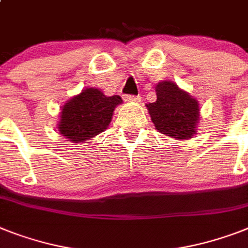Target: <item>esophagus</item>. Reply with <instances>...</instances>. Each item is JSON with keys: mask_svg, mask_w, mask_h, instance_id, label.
Segmentation results:
<instances>
[{"mask_svg": "<svg viewBox=\"0 0 248 248\" xmlns=\"http://www.w3.org/2000/svg\"><path fill=\"white\" fill-rule=\"evenodd\" d=\"M124 100H127V102H140L141 98L139 95H126L124 96Z\"/></svg>", "mask_w": 248, "mask_h": 248, "instance_id": "obj_1", "label": "esophagus"}]
</instances>
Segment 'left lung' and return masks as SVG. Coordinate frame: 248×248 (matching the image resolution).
Segmentation results:
<instances>
[{
  "mask_svg": "<svg viewBox=\"0 0 248 248\" xmlns=\"http://www.w3.org/2000/svg\"><path fill=\"white\" fill-rule=\"evenodd\" d=\"M155 93L156 100L146 108L156 130L177 140L195 136L200 122L199 100L170 80L159 81Z\"/></svg>",
  "mask_w": 248,
  "mask_h": 248,
  "instance_id": "left-lung-1",
  "label": "left lung"
}]
</instances>
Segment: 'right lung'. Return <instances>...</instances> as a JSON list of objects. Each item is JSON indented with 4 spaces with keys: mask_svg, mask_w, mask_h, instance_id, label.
Instances as JSON below:
<instances>
[{
    "mask_svg": "<svg viewBox=\"0 0 248 248\" xmlns=\"http://www.w3.org/2000/svg\"><path fill=\"white\" fill-rule=\"evenodd\" d=\"M122 103L120 95L107 96L96 88H86L61 108L58 132L71 142H84L109 126L114 108Z\"/></svg>",
    "mask_w": 248,
    "mask_h": 248,
    "instance_id": "add662e5",
    "label": "right lung"
}]
</instances>
